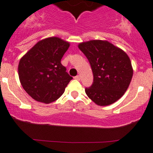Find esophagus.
<instances>
[{
	"label": "esophagus",
	"instance_id": "1",
	"mask_svg": "<svg viewBox=\"0 0 153 153\" xmlns=\"http://www.w3.org/2000/svg\"><path fill=\"white\" fill-rule=\"evenodd\" d=\"M75 79L78 80V81H80V76H79V75H77V76H75Z\"/></svg>",
	"mask_w": 153,
	"mask_h": 153
}]
</instances>
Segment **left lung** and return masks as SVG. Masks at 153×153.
<instances>
[{
    "label": "left lung",
    "mask_w": 153,
    "mask_h": 153,
    "mask_svg": "<svg viewBox=\"0 0 153 153\" xmlns=\"http://www.w3.org/2000/svg\"><path fill=\"white\" fill-rule=\"evenodd\" d=\"M78 48L89 60L94 77L92 85L85 89L88 97L100 106L111 105L123 97L133 73L126 53L103 40L80 43Z\"/></svg>",
    "instance_id": "8db88e82"
}]
</instances>
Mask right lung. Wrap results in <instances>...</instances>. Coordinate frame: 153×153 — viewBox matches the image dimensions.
<instances>
[{"mask_svg": "<svg viewBox=\"0 0 153 153\" xmlns=\"http://www.w3.org/2000/svg\"><path fill=\"white\" fill-rule=\"evenodd\" d=\"M70 43L59 37L38 42L20 60L18 74L25 91L35 100L50 103L59 99L72 79L61 63Z\"/></svg>", "mask_w": 153, "mask_h": 153, "instance_id": "obj_1", "label": "right lung"}]
</instances>
